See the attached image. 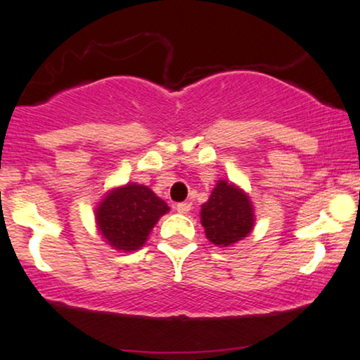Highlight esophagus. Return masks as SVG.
Masks as SVG:
<instances>
[{
    "mask_svg": "<svg viewBox=\"0 0 360 360\" xmlns=\"http://www.w3.org/2000/svg\"><path fill=\"white\" fill-rule=\"evenodd\" d=\"M177 213H189V210H191V203H188V201H184V203H179L176 206Z\"/></svg>",
    "mask_w": 360,
    "mask_h": 360,
    "instance_id": "esophagus-1",
    "label": "esophagus"
}]
</instances>
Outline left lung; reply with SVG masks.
<instances>
[{
	"label": "left lung",
	"mask_w": 360,
	"mask_h": 360,
	"mask_svg": "<svg viewBox=\"0 0 360 360\" xmlns=\"http://www.w3.org/2000/svg\"><path fill=\"white\" fill-rule=\"evenodd\" d=\"M201 225L206 238L214 245H232L254 229V206L243 189L226 181H218L208 201L201 205Z\"/></svg>",
	"instance_id": "8db88e82"
}]
</instances>
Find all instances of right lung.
<instances>
[{
    "mask_svg": "<svg viewBox=\"0 0 360 360\" xmlns=\"http://www.w3.org/2000/svg\"><path fill=\"white\" fill-rule=\"evenodd\" d=\"M169 212L166 201L147 186L128 183L111 189L96 208V225L113 249L139 250L162 214Z\"/></svg>",
    "mask_w": 360,
    "mask_h": 360,
    "instance_id": "1",
    "label": "right lung"
}]
</instances>
